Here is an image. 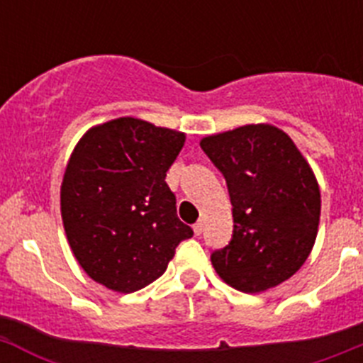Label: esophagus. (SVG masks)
Masks as SVG:
<instances>
[{"label":"esophagus","mask_w":363,"mask_h":363,"mask_svg":"<svg viewBox=\"0 0 363 363\" xmlns=\"http://www.w3.org/2000/svg\"><path fill=\"white\" fill-rule=\"evenodd\" d=\"M203 221H198V223H194V225H192V230H194V234H196V236H200L201 233H203Z\"/></svg>","instance_id":"34e87169"}]
</instances>
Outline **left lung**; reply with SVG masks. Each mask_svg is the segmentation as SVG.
Listing matches in <instances>:
<instances>
[{
    "mask_svg": "<svg viewBox=\"0 0 363 363\" xmlns=\"http://www.w3.org/2000/svg\"><path fill=\"white\" fill-rule=\"evenodd\" d=\"M200 145L225 176L233 203V240L211 256L218 277L249 294L289 280L318 234L322 198L309 162L271 123L211 134Z\"/></svg>",
    "mask_w": 363,
    "mask_h": 363,
    "instance_id": "8db88e82",
    "label": "left lung"
}]
</instances>
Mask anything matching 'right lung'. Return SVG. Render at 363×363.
<instances>
[{
	"label": "right lung",
	"mask_w": 363,
	"mask_h": 363,
	"mask_svg": "<svg viewBox=\"0 0 363 363\" xmlns=\"http://www.w3.org/2000/svg\"><path fill=\"white\" fill-rule=\"evenodd\" d=\"M184 143L185 133L123 116L91 127L74 147L60 189L63 227L83 271L107 289L152 284L192 236L165 182Z\"/></svg>",
	"instance_id": "obj_1"
}]
</instances>
